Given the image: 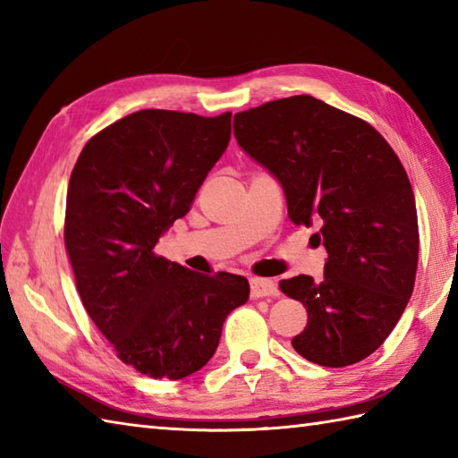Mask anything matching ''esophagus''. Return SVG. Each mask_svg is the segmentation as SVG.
Segmentation results:
<instances>
[{"instance_id":"obj_1","label":"esophagus","mask_w":458,"mask_h":458,"mask_svg":"<svg viewBox=\"0 0 458 458\" xmlns=\"http://www.w3.org/2000/svg\"><path fill=\"white\" fill-rule=\"evenodd\" d=\"M250 289H251V297H269L277 293L276 281L271 279H261V277H251L250 279Z\"/></svg>"}]
</instances>
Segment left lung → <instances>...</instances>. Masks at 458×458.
<instances>
[{
    "label": "left lung",
    "instance_id": "8db88e82",
    "mask_svg": "<svg viewBox=\"0 0 458 458\" xmlns=\"http://www.w3.org/2000/svg\"><path fill=\"white\" fill-rule=\"evenodd\" d=\"M234 135L279 181L289 220L320 224L323 279L279 284L309 315L291 344L320 366L360 362L390 336L415 285L420 230L402 161L372 125L313 96L240 112Z\"/></svg>",
    "mask_w": 458,
    "mask_h": 458
}]
</instances>
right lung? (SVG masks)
Instances as JSON below:
<instances>
[{
    "instance_id": "obj_1",
    "label": "right lung",
    "mask_w": 458,
    "mask_h": 458,
    "mask_svg": "<svg viewBox=\"0 0 458 458\" xmlns=\"http://www.w3.org/2000/svg\"><path fill=\"white\" fill-rule=\"evenodd\" d=\"M230 120L130 114L84 145L68 182L64 246L82 305L122 362L145 376L200 369L250 297L246 277L202 276L153 251L226 151Z\"/></svg>"
}]
</instances>
